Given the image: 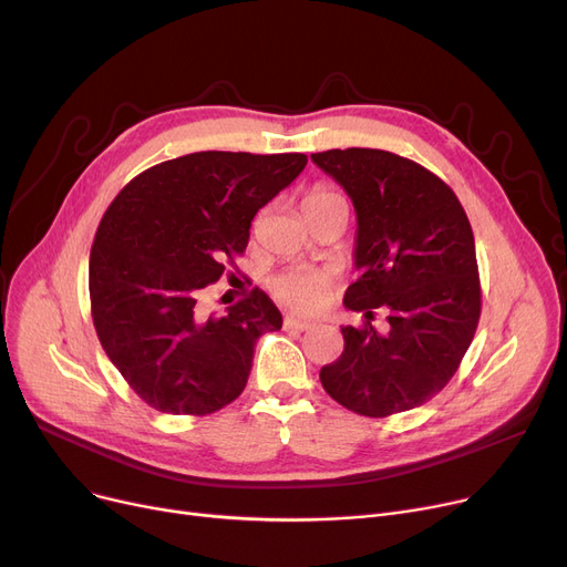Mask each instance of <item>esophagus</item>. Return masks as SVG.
Returning <instances> with one entry per match:
<instances>
[{"label": "esophagus", "instance_id": "obj_1", "mask_svg": "<svg viewBox=\"0 0 567 567\" xmlns=\"http://www.w3.org/2000/svg\"><path fill=\"white\" fill-rule=\"evenodd\" d=\"M312 326H315L312 321H306L299 317H285V329H289V331H310Z\"/></svg>", "mask_w": 567, "mask_h": 567}]
</instances>
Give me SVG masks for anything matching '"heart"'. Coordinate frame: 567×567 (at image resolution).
Wrapping results in <instances>:
<instances>
[{"label": "heart", "mask_w": 567, "mask_h": 567, "mask_svg": "<svg viewBox=\"0 0 567 567\" xmlns=\"http://www.w3.org/2000/svg\"><path fill=\"white\" fill-rule=\"evenodd\" d=\"M331 197H338V195L326 188H315L303 199V204L331 199ZM271 291L280 303L301 312H312L321 308L326 299L331 296L333 278L331 274L319 271V268H291V271L271 280Z\"/></svg>", "instance_id": "obj_1"}]
</instances>
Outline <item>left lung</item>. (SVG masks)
Masks as SVG:
<instances>
[{
  "mask_svg": "<svg viewBox=\"0 0 567 567\" xmlns=\"http://www.w3.org/2000/svg\"><path fill=\"white\" fill-rule=\"evenodd\" d=\"M355 208L353 264L342 326L344 351L319 372L323 391L370 419L432 400L457 372L481 319V278L468 218L457 195L423 165L381 148H331L310 156ZM390 315L371 326L373 310Z\"/></svg>",
  "mask_w": 567,
  "mask_h": 567,
  "instance_id": "obj_1",
  "label": "left lung"
}]
</instances>
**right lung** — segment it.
<instances>
[{
  "label": "right lung",
  "instance_id": "right-lung-1",
  "mask_svg": "<svg viewBox=\"0 0 567 567\" xmlns=\"http://www.w3.org/2000/svg\"><path fill=\"white\" fill-rule=\"evenodd\" d=\"M306 163L197 152L137 174L107 206L89 257L92 317L107 359L148 406L206 415L244 393L259 336L282 329L280 310L261 289L223 315H202L197 301Z\"/></svg>",
  "mask_w": 567,
  "mask_h": 567
}]
</instances>
